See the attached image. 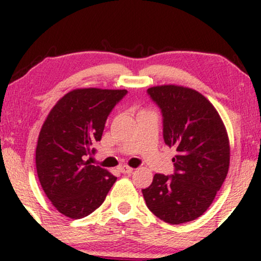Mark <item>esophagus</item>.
I'll return each mask as SVG.
<instances>
[{
	"instance_id": "obj_1",
	"label": "esophagus",
	"mask_w": 261,
	"mask_h": 261,
	"mask_svg": "<svg viewBox=\"0 0 261 261\" xmlns=\"http://www.w3.org/2000/svg\"><path fill=\"white\" fill-rule=\"evenodd\" d=\"M119 170H120V172H122L124 174H130L132 172H133V169H132V167H129V166H127V165L120 166Z\"/></svg>"
}]
</instances>
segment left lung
Instances as JSON below:
<instances>
[{"instance_id":"obj_1","label":"left lung","mask_w":261,"mask_h":261,"mask_svg":"<svg viewBox=\"0 0 261 261\" xmlns=\"http://www.w3.org/2000/svg\"><path fill=\"white\" fill-rule=\"evenodd\" d=\"M147 94L163 114L164 141L173 147L174 173H155L142 189L146 205L171 224L203 215L222 187L229 169V139L214 106L194 89L159 85Z\"/></svg>"}]
</instances>
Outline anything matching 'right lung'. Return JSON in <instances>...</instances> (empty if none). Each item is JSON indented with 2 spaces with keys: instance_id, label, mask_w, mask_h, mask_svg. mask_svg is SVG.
<instances>
[{
  "instance_id": "obj_1",
  "label": "right lung",
  "mask_w": 261,
  "mask_h": 261,
  "mask_svg": "<svg viewBox=\"0 0 261 261\" xmlns=\"http://www.w3.org/2000/svg\"><path fill=\"white\" fill-rule=\"evenodd\" d=\"M127 90L84 88L63 96L39 134L35 165L41 188L63 215L85 217L105 202L116 177L85 156L102 138L107 117Z\"/></svg>"
}]
</instances>
